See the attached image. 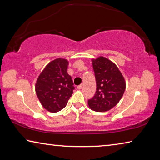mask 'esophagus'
Segmentation results:
<instances>
[{
	"label": "esophagus",
	"instance_id": "esophagus-1",
	"mask_svg": "<svg viewBox=\"0 0 160 160\" xmlns=\"http://www.w3.org/2000/svg\"><path fill=\"white\" fill-rule=\"evenodd\" d=\"M77 88L78 89V90H81V89L82 88V84H80V85H78V86L77 87Z\"/></svg>",
	"mask_w": 160,
	"mask_h": 160
}]
</instances>
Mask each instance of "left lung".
I'll return each mask as SVG.
<instances>
[{
    "mask_svg": "<svg viewBox=\"0 0 160 160\" xmlns=\"http://www.w3.org/2000/svg\"><path fill=\"white\" fill-rule=\"evenodd\" d=\"M92 61L97 89L94 96L88 100V106L95 112H107L122 98L126 90L125 79L116 65L108 58L99 56Z\"/></svg>",
    "mask_w": 160,
    "mask_h": 160,
    "instance_id": "8db88e82",
    "label": "left lung"
}]
</instances>
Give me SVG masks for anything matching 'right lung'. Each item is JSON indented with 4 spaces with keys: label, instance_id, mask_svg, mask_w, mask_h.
<instances>
[{
    "label": "right lung",
    "instance_id": "obj_1",
    "mask_svg": "<svg viewBox=\"0 0 160 160\" xmlns=\"http://www.w3.org/2000/svg\"><path fill=\"white\" fill-rule=\"evenodd\" d=\"M68 61L58 58L47 65L38 77L35 90L45 109L52 113L66 107L75 89L72 78L68 74Z\"/></svg>",
    "mask_w": 160,
    "mask_h": 160
}]
</instances>
